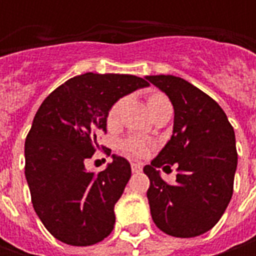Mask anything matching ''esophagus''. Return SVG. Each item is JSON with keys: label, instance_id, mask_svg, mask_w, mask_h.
Masks as SVG:
<instances>
[{"label": "esophagus", "instance_id": "obj_1", "mask_svg": "<svg viewBox=\"0 0 256 256\" xmlns=\"http://www.w3.org/2000/svg\"><path fill=\"white\" fill-rule=\"evenodd\" d=\"M131 168H132V172L142 171V165H141V164H132V165H131Z\"/></svg>", "mask_w": 256, "mask_h": 256}]
</instances>
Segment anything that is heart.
Returning a JSON list of instances; mask_svg holds the SVG:
<instances>
[{"label": "heart", "instance_id": "obj_1", "mask_svg": "<svg viewBox=\"0 0 256 256\" xmlns=\"http://www.w3.org/2000/svg\"><path fill=\"white\" fill-rule=\"evenodd\" d=\"M164 98H165V96H162V95H152V96L148 100V105L151 106V105H154L155 102H158V101H161ZM124 102H125V100L122 98V100H118L116 102L112 104V106L110 108L108 115H106V122H108V125H115V124H118L120 116H121V111H122L124 108ZM118 146H120V150H121L124 154H126V155H130V156H134V158H142L145 155H148L150 151L152 150V142H151L148 138L142 136V135L131 134V135L122 138V140L120 141V144H118Z\"/></svg>", "mask_w": 256, "mask_h": 256}]
</instances>
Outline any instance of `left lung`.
Masks as SVG:
<instances>
[{"instance_id": "left-lung-1", "label": "left lung", "mask_w": 256, "mask_h": 256, "mask_svg": "<svg viewBox=\"0 0 256 256\" xmlns=\"http://www.w3.org/2000/svg\"><path fill=\"white\" fill-rule=\"evenodd\" d=\"M146 80L166 94L174 105L171 140L145 165L146 191L155 225L176 238L210 231L221 220L234 192L238 164L235 132L215 100L174 75ZM177 165V181L166 184L156 168Z\"/></svg>"}]
</instances>
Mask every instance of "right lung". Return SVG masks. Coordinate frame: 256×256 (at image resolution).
<instances>
[{
	"mask_svg": "<svg viewBox=\"0 0 256 256\" xmlns=\"http://www.w3.org/2000/svg\"><path fill=\"white\" fill-rule=\"evenodd\" d=\"M148 81L128 74L78 75L50 94L35 114L25 140V176L31 202L58 241L86 246L106 238L115 225L114 206L131 178V165L114 155L104 171L88 172L100 132L114 102Z\"/></svg>",
	"mask_w": 256,
	"mask_h": 256,
	"instance_id": "add662e5",
	"label": "right lung"
}]
</instances>
